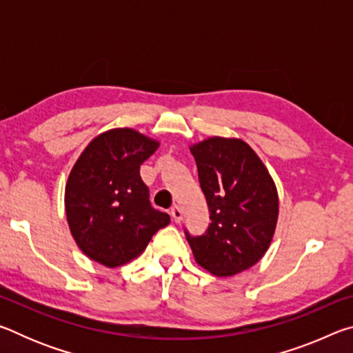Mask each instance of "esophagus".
<instances>
[{
	"label": "esophagus",
	"mask_w": 353,
	"mask_h": 353,
	"mask_svg": "<svg viewBox=\"0 0 353 353\" xmlns=\"http://www.w3.org/2000/svg\"><path fill=\"white\" fill-rule=\"evenodd\" d=\"M170 213H171V216H172V219L176 221V223H181V221H182V210H181V207H179V205H172Z\"/></svg>",
	"instance_id": "1"
}]
</instances>
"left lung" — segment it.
Returning a JSON list of instances; mask_svg holds the SVG:
<instances>
[{
    "instance_id": "1",
    "label": "left lung",
    "mask_w": 353,
    "mask_h": 353,
    "mask_svg": "<svg viewBox=\"0 0 353 353\" xmlns=\"http://www.w3.org/2000/svg\"><path fill=\"white\" fill-rule=\"evenodd\" d=\"M198 166L210 224L187 241L194 260L213 276H235L266 254L279 218L270 171L246 141L210 137L190 146Z\"/></svg>"
}]
</instances>
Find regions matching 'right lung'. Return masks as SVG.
Listing matches in <instances>:
<instances>
[{
  "label": "right lung",
  "mask_w": 353,
  "mask_h": 353,
  "mask_svg": "<svg viewBox=\"0 0 353 353\" xmlns=\"http://www.w3.org/2000/svg\"><path fill=\"white\" fill-rule=\"evenodd\" d=\"M159 146L135 129L118 128L94 137L76 160L65 187V213L88 259L107 268L126 265L170 224L168 214L151 207L140 177V165Z\"/></svg>",
  "instance_id": "1"
}]
</instances>
